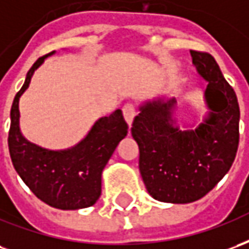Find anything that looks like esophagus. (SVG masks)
Returning <instances> with one entry per match:
<instances>
[{
    "label": "esophagus",
    "instance_id": "34e87169",
    "mask_svg": "<svg viewBox=\"0 0 249 249\" xmlns=\"http://www.w3.org/2000/svg\"><path fill=\"white\" fill-rule=\"evenodd\" d=\"M123 114H124V119L125 121L128 123V125H132L133 123V119H135L136 116V108L133 104H125L124 107H123Z\"/></svg>",
    "mask_w": 249,
    "mask_h": 249
}]
</instances>
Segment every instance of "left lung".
Instances as JSON below:
<instances>
[{"mask_svg": "<svg viewBox=\"0 0 249 249\" xmlns=\"http://www.w3.org/2000/svg\"><path fill=\"white\" fill-rule=\"evenodd\" d=\"M191 54L208 81V120L197 129L180 130L172 119L176 101L157 100L141 107L130 129L146 191L165 203L187 204L205 196L230 171L239 146L240 109L233 88L209 53Z\"/></svg>", "mask_w": 249, "mask_h": 249, "instance_id": "left-lung-1", "label": "left lung"}]
</instances>
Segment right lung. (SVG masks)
<instances>
[{"label":"right lung","mask_w":249,"mask_h":249,"mask_svg":"<svg viewBox=\"0 0 249 249\" xmlns=\"http://www.w3.org/2000/svg\"><path fill=\"white\" fill-rule=\"evenodd\" d=\"M48 54L30 68L10 110L9 152L14 169L41 201L58 209L90 207L101 195V173L116 146L128 133L123 112L100 119L84 140L68 151H48L32 144L19 132L18 100L35 71Z\"/></svg>","instance_id":"add662e5"}]
</instances>
